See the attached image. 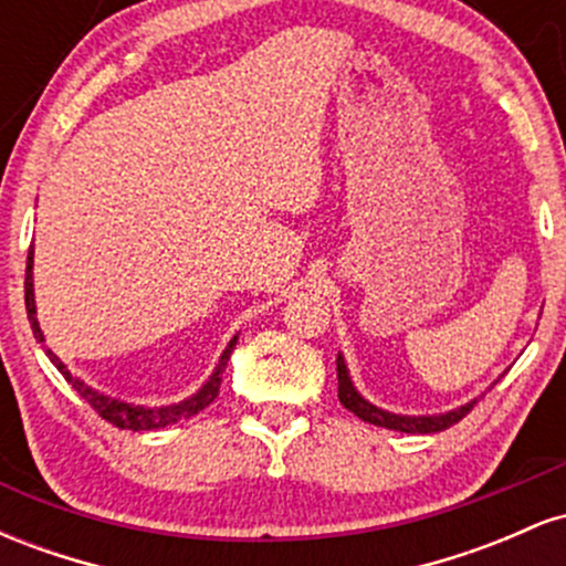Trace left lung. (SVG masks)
Segmentation results:
<instances>
[{"label":"left lung","mask_w":566,"mask_h":566,"mask_svg":"<svg viewBox=\"0 0 566 566\" xmlns=\"http://www.w3.org/2000/svg\"><path fill=\"white\" fill-rule=\"evenodd\" d=\"M337 399H340V405L350 409L356 418L365 420V423L391 428V431H401V433H439V431H444V428L458 423V420H463L465 415L473 409V405H476V399H471V401H465V405L450 409V412H439V415L388 412V409L375 407L373 401H367L365 396L356 391L343 354H337Z\"/></svg>","instance_id":"1"}]
</instances>
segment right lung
Wrapping results in <instances>:
<instances>
[{
	"label": "right lung",
	"mask_w": 566,
	"mask_h": 566,
	"mask_svg": "<svg viewBox=\"0 0 566 566\" xmlns=\"http://www.w3.org/2000/svg\"><path fill=\"white\" fill-rule=\"evenodd\" d=\"M25 311H29V322H31V329H34L36 343H42L44 354L50 356V361H53V365L57 367V373H61L63 378L71 382V388H74V391L80 394L82 399L87 401V405L93 407L103 420H108V423L116 426V428H125V431H154V428L175 426L178 420L191 418V415H197L205 407H210L212 401H216L218 391H220V380H223L226 365H229L231 350H233V346H237V337H239V335L231 337L229 346H226L223 354H220V359H218L216 369H212V375L207 378V382L199 388L197 394L188 396V399H184V401H178V405L143 407V405H129V401L114 399V396L95 391L93 386H87V382L76 378V375H71V369L63 365L61 356H55L53 348L44 346V333H42V327H39V322H36V301H34V244H31L29 261H25Z\"/></svg>",
	"instance_id": "1"
}]
</instances>
